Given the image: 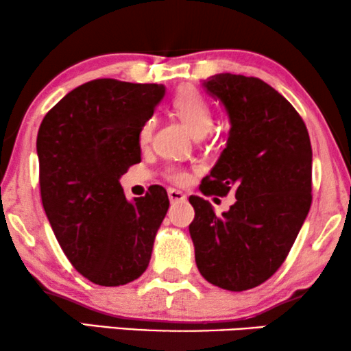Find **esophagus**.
I'll return each mask as SVG.
<instances>
[{
    "mask_svg": "<svg viewBox=\"0 0 351 351\" xmlns=\"http://www.w3.org/2000/svg\"><path fill=\"white\" fill-rule=\"evenodd\" d=\"M167 196H169L171 203H182V201L186 199V196L182 193L180 190H176V189L167 190Z\"/></svg>",
    "mask_w": 351,
    "mask_h": 351,
    "instance_id": "esophagus-1",
    "label": "esophagus"
}]
</instances>
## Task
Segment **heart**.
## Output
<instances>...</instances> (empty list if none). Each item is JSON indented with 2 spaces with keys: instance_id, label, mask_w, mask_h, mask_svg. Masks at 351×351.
<instances>
[{
  "instance_id": "heart-1",
  "label": "heart",
  "mask_w": 351,
  "mask_h": 351,
  "mask_svg": "<svg viewBox=\"0 0 351 351\" xmlns=\"http://www.w3.org/2000/svg\"><path fill=\"white\" fill-rule=\"evenodd\" d=\"M172 108L191 132V136L203 137L213 128V113H210L209 105L203 99V95L193 88H182L172 99ZM153 126H155L153 119H147V121L142 123L141 129H138V142L142 145L152 138ZM167 177L174 182L186 180L185 172L176 169V167L167 171Z\"/></svg>"
}]
</instances>
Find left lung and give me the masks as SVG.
<instances>
[{"mask_svg":"<svg viewBox=\"0 0 351 351\" xmlns=\"http://www.w3.org/2000/svg\"><path fill=\"white\" fill-rule=\"evenodd\" d=\"M201 86L230 123L227 145L201 191H234L237 201L217 215L209 201L190 196L196 267L210 285L247 291L281 267L308 215V131L295 108L262 80L217 73Z\"/></svg>","mask_w":351,"mask_h":351,"instance_id":"left-lung-1","label":"left lung"}]
</instances>
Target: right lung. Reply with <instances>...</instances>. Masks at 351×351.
<instances>
[{
  "instance_id": "1",
  "label": "right lung",
  "mask_w": 351,
  "mask_h": 351,
  "mask_svg": "<svg viewBox=\"0 0 351 351\" xmlns=\"http://www.w3.org/2000/svg\"><path fill=\"white\" fill-rule=\"evenodd\" d=\"M165 94L162 84L89 81L59 100L38 131L43 208L71 265L94 285H128L150 262L169 198L155 185L129 201L119 179L141 162L138 129Z\"/></svg>"
}]
</instances>
